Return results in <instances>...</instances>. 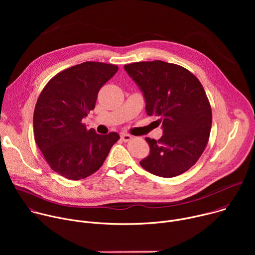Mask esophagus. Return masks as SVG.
<instances>
[{
  "label": "esophagus",
  "mask_w": 255,
  "mask_h": 255,
  "mask_svg": "<svg viewBox=\"0 0 255 255\" xmlns=\"http://www.w3.org/2000/svg\"><path fill=\"white\" fill-rule=\"evenodd\" d=\"M121 139L124 141V142H127L129 140L132 139V136L130 134H127V133H122L121 134Z\"/></svg>",
  "instance_id": "1"
}]
</instances>
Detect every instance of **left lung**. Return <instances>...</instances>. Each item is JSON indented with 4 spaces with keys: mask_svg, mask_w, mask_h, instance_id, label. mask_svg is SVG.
Listing matches in <instances>:
<instances>
[{
    "mask_svg": "<svg viewBox=\"0 0 255 255\" xmlns=\"http://www.w3.org/2000/svg\"><path fill=\"white\" fill-rule=\"evenodd\" d=\"M140 89L146 114L157 116L162 136L145 138L149 154L140 165L161 177L190 169L202 155L212 126L211 106L199 80L188 69L161 60L124 65Z\"/></svg>",
    "mask_w": 255,
    "mask_h": 255,
    "instance_id": "1",
    "label": "left lung"
}]
</instances>
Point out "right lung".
<instances>
[{
  "mask_svg": "<svg viewBox=\"0 0 255 255\" xmlns=\"http://www.w3.org/2000/svg\"><path fill=\"white\" fill-rule=\"evenodd\" d=\"M118 66L87 61L56 75L45 86L35 106V141L50 167L72 180L97 171L120 138L116 132L100 135L83 119L94 110L100 89Z\"/></svg>",
  "mask_w": 255,
  "mask_h": 255,
  "instance_id": "add662e5",
  "label": "right lung"
}]
</instances>
